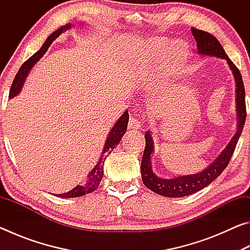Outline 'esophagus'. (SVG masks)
I'll return each instance as SVG.
<instances>
[{
  "label": "esophagus",
  "instance_id": "esophagus-1",
  "mask_svg": "<svg viewBox=\"0 0 250 250\" xmlns=\"http://www.w3.org/2000/svg\"><path fill=\"white\" fill-rule=\"evenodd\" d=\"M129 129H132V130H138L141 128V122L135 119V118H130L129 120Z\"/></svg>",
  "mask_w": 250,
  "mask_h": 250
}]
</instances>
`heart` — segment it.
<instances>
[{"mask_svg": "<svg viewBox=\"0 0 250 250\" xmlns=\"http://www.w3.org/2000/svg\"><path fill=\"white\" fill-rule=\"evenodd\" d=\"M189 54L188 45L183 41L152 37L142 41L133 49L129 62L145 71H154L162 65L158 77V89L163 91L172 79L182 74Z\"/></svg>", "mask_w": 250, "mask_h": 250, "instance_id": "b5f03b06", "label": "heart"}]
</instances>
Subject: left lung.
Masks as SVG:
<instances>
[{
	"mask_svg": "<svg viewBox=\"0 0 250 250\" xmlns=\"http://www.w3.org/2000/svg\"><path fill=\"white\" fill-rule=\"evenodd\" d=\"M192 34L195 37L198 54L202 56H211L225 59L228 66L234 75L236 83V111H237V131L228 142L225 149L211 162L205 170L198 172L196 174L181 175L174 179H162L152 171L151 154L153 153L154 146L150 131H146V147L143 152L141 161V175L142 181L147 188L166 197H183L201 191L207 185H209L216 177L222 174L225 167L229 163V160L234 153L238 139L242 134L245 121H246V103H245V88L242 75L234 65L229 57L227 56L223 46L211 34L201 31V29L192 28Z\"/></svg>",
	"mask_w": 250,
	"mask_h": 250,
	"instance_id": "1",
	"label": "left lung"
}]
</instances>
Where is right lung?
Segmentation results:
<instances>
[{"instance_id":"1","label":"right lung","mask_w":250,"mask_h":250,"mask_svg":"<svg viewBox=\"0 0 250 250\" xmlns=\"http://www.w3.org/2000/svg\"><path fill=\"white\" fill-rule=\"evenodd\" d=\"M71 25L70 23L64 25L61 28L56 29V31L53 32L50 35L47 37V40L45 41V43L42 46L40 50L33 55L32 57H29L24 64L21 66L20 70L16 74L15 78L13 80V83H12L11 90H10V95H8V98L12 99L14 98L15 96H18L21 90H22V87L24 84L25 79H26L27 75L31 69L33 68V66L36 64L40 59L44 56V54L47 52V49L50 45H52L53 42L57 39V37L61 35L62 33L66 32L67 29H70ZM128 121H129V113L128 110H125L119 119L117 120L115 125L112 126L111 130L107 137V141L104 143V150H103V154H101L100 159L98 161V163L96 164L95 167L90 171L89 174L87 176V182L86 184L83 185H77L76 188H74L71 191L67 192V193H62V194H57L58 197H62V198H73V197H79L83 195H86V194H89L91 192H94L95 189L98 188V186L101 182V179H103L104 175V160L107 156L111 153V151L115 149V147L119 145L120 140L124 137V134L126 131V126H128Z\"/></svg>"}]
</instances>
